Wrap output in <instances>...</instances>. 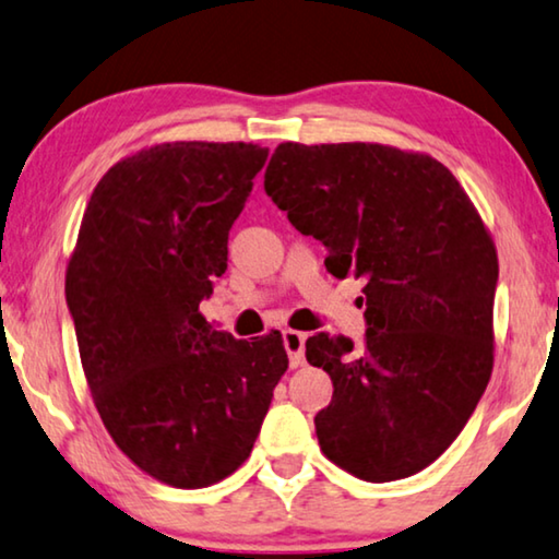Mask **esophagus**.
Here are the masks:
<instances>
[{
    "label": "esophagus",
    "mask_w": 559,
    "mask_h": 559,
    "mask_svg": "<svg viewBox=\"0 0 559 559\" xmlns=\"http://www.w3.org/2000/svg\"><path fill=\"white\" fill-rule=\"evenodd\" d=\"M282 340H285V350L289 355V366L299 368L305 362V333H297V330H285L282 333Z\"/></svg>",
    "instance_id": "34e87169"
}]
</instances>
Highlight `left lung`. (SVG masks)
Wrapping results in <instances>:
<instances>
[{
	"instance_id": "obj_1",
	"label": "left lung",
	"mask_w": 559,
	"mask_h": 559,
	"mask_svg": "<svg viewBox=\"0 0 559 559\" xmlns=\"http://www.w3.org/2000/svg\"><path fill=\"white\" fill-rule=\"evenodd\" d=\"M264 191L330 249L335 277L366 280V345L307 337L333 380L320 449L366 481L426 468L472 418L495 368V239L441 160L383 143H280Z\"/></svg>"
}]
</instances>
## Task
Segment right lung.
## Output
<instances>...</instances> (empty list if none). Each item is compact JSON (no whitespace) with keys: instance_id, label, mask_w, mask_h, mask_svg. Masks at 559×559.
<instances>
[{"instance_id":"obj_1","label":"right lung","mask_w":559,"mask_h":559,"mask_svg":"<svg viewBox=\"0 0 559 559\" xmlns=\"http://www.w3.org/2000/svg\"><path fill=\"white\" fill-rule=\"evenodd\" d=\"M266 160L257 143H156L112 164L64 272L80 362L105 431L176 489L226 479L252 454L282 335L234 340L199 302L226 270L229 229Z\"/></svg>"}]
</instances>
